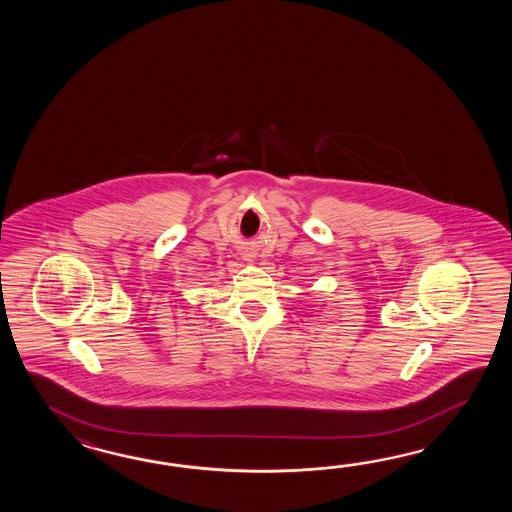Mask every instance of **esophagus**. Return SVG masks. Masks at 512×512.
Segmentation results:
<instances>
[{
  "instance_id": "esophagus-1",
  "label": "esophagus",
  "mask_w": 512,
  "mask_h": 512,
  "mask_svg": "<svg viewBox=\"0 0 512 512\" xmlns=\"http://www.w3.org/2000/svg\"><path fill=\"white\" fill-rule=\"evenodd\" d=\"M245 258H247V260H249V258H254V254H252V252H247V254H245Z\"/></svg>"
}]
</instances>
